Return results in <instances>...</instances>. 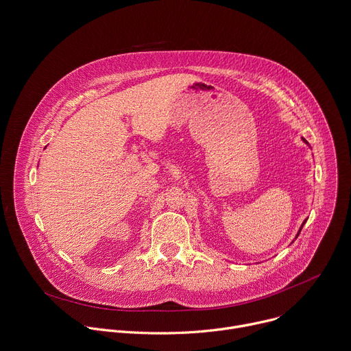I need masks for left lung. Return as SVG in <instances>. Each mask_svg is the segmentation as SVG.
<instances>
[{
    "mask_svg": "<svg viewBox=\"0 0 351 351\" xmlns=\"http://www.w3.org/2000/svg\"><path fill=\"white\" fill-rule=\"evenodd\" d=\"M303 140H304V143H307V140H306V138H303ZM307 144H308V143H307ZM306 222H307V219H306V221H304V222H303V225H302V228H300V230H298V233H297V236H298V234H300V232H302V229H303V226H304V223H306ZM297 236H295V239H297Z\"/></svg>",
    "mask_w": 351,
    "mask_h": 351,
    "instance_id": "8db88e82",
    "label": "left lung"
}]
</instances>
